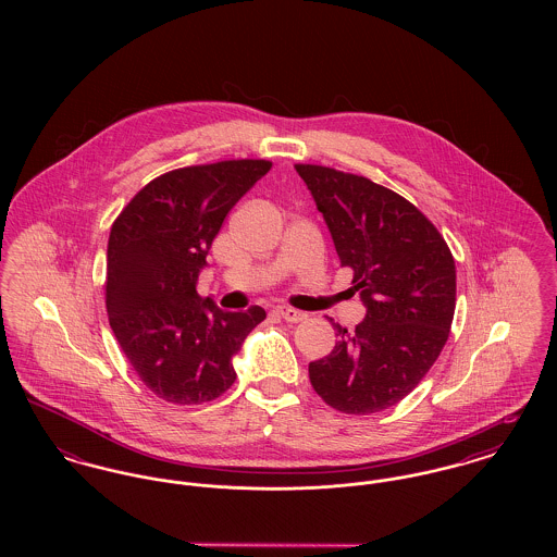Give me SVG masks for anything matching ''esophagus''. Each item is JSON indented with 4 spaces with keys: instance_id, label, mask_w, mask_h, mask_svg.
<instances>
[{
    "instance_id": "esophagus-1",
    "label": "esophagus",
    "mask_w": 557,
    "mask_h": 557,
    "mask_svg": "<svg viewBox=\"0 0 557 557\" xmlns=\"http://www.w3.org/2000/svg\"><path fill=\"white\" fill-rule=\"evenodd\" d=\"M275 313H277L280 318L290 321V323H298V321H305V319H307V315H305L302 311H296V309H292V307H277Z\"/></svg>"
}]
</instances>
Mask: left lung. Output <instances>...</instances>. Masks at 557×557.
<instances>
[{
	"label": "left lung",
	"instance_id": "obj_1",
	"mask_svg": "<svg viewBox=\"0 0 557 557\" xmlns=\"http://www.w3.org/2000/svg\"><path fill=\"white\" fill-rule=\"evenodd\" d=\"M332 234L341 265L352 269L368 309L334 350L309 363L330 407L368 416L407 397L438 359L455 313V261L438 230L409 200L368 177L296 164Z\"/></svg>",
	"mask_w": 557,
	"mask_h": 557
}]
</instances>
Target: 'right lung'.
I'll return each mask as SVG.
<instances>
[{
	"label": "right lung",
	"instance_id": "obj_1",
	"mask_svg": "<svg viewBox=\"0 0 557 557\" xmlns=\"http://www.w3.org/2000/svg\"><path fill=\"white\" fill-rule=\"evenodd\" d=\"M271 169L221 160L169 171L141 187L108 238L107 311L139 380L173 405H202L236 380L234 355L267 318L219 309L196 284L227 212Z\"/></svg>",
	"mask_w": 557,
	"mask_h": 557
}]
</instances>
